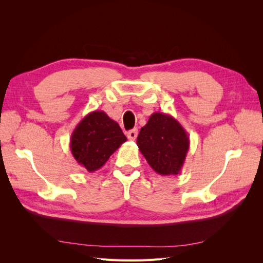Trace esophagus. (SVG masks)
Instances as JSON below:
<instances>
[{
  "mask_svg": "<svg viewBox=\"0 0 263 263\" xmlns=\"http://www.w3.org/2000/svg\"><path fill=\"white\" fill-rule=\"evenodd\" d=\"M137 135H138L137 129H132L127 133V137H128V139H130V140H135L137 138Z\"/></svg>",
  "mask_w": 263,
  "mask_h": 263,
  "instance_id": "1",
  "label": "esophagus"
}]
</instances>
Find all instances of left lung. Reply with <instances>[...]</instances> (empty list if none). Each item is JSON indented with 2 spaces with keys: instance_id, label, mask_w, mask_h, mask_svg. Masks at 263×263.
Returning a JSON list of instances; mask_svg holds the SVG:
<instances>
[{
  "instance_id": "1",
  "label": "left lung",
  "mask_w": 263,
  "mask_h": 263,
  "mask_svg": "<svg viewBox=\"0 0 263 263\" xmlns=\"http://www.w3.org/2000/svg\"><path fill=\"white\" fill-rule=\"evenodd\" d=\"M137 146L153 170L160 176L180 173L190 148L187 133L176 118L157 112L141 127Z\"/></svg>"
}]
</instances>
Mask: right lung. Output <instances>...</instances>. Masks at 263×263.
Here are the masks:
<instances>
[{
  "label": "right lung",
  "instance_id": "right-lung-1",
  "mask_svg": "<svg viewBox=\"0 0 263 263\" xmlns=\"http://www.w3.org/2000/svg\"><path fill=\"white\" fill-rule=\"evenodd\" d=\"M127 140L119 125L103 110L87 114L71 134L70 149L76 161L89 172L99 170Z\"/></svg>",
  "mask_w": 263,
  "mask_h": 263
}]
</instances>
